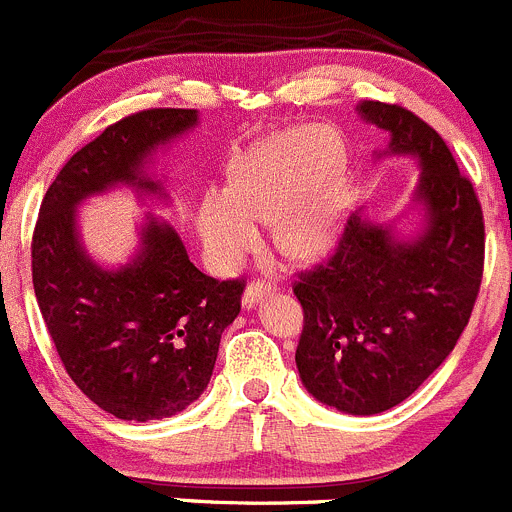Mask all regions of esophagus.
<instances>
[{
  "label": "esophagus",
  "mask_w": 512,
  "mask_h": 512,
  "mask_svg": "<svg viewBox=\"0 0 512 512\" xmlns=\"http://www.w3.org/2000/svg\"><path fill=\"white\" fill-rule=\"evenodd\" d=\"M272 290H275V285L262 283V280H252V283L245 288V293H242V305L252 308L257 300H262L267 293H272Z\"/></svg>",
  "instance_id": "34e87169"
}]
</instances>
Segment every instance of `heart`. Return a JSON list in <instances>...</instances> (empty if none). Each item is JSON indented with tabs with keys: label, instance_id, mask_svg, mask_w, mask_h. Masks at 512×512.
<instances>
[{
	"label": "heart",
	"instance_id": "heart-1",
	"mask_svg": "<svg viewBox=\"0 0 512 512\" xmlns=\"http://www.w3.org/2000/svg\"><path fill=\"white\" fill-rule=\"evenodd\" d=\"M341 141L326 126H300L262 143L237 164L229 189H212L197 214L199 237L219 267L240 265L260 242L257 222H272L275 242L293 257H313L336 240L348 184L331 174Z\"/></svg>",
	"mask_w": 512,
	"mask_h": 512
}]
</instances>
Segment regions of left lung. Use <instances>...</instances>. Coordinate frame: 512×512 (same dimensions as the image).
Here are the masks:
<instances>
[{
  "instance_id": "left-lung-1",
  "label": "left lung",
  "mask_w": 512,
  "mask_h": 512,
  "mask_svg": "<svg viewBox=\"0 0 512 512\" xmlns=\"http://www.w3.org/2000/svg\"><path fill=\"white\" fill-rule=\"evenodd\" d=\"M356 111L389 133L386 156L419 161L412 202L422 207V229L399 237L361 209L348 217L328 262L293 285L305 315L295 364L326 407L369 417L412 396L455 348L480 293L485 222L470 179L432 126L379 100Z\"/></svg>"
}]
</instances>
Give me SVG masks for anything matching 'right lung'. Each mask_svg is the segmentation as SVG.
I'll return each mask as SVG.
<instances>
[{
  "label": "right lung",
  "instance_id": "obj_1",
  "mask_svg": "<svg viewBox=\"0 0 512 512\" xmlns=\"http://www.w3.org/2000/svg\"><path fill=\"white\" fill-rule=\"evenodd\" d=\"M197 123L194 108H151L105 128L55 176L32 234V285L62 366L93 404L126 422L174 417L202 396L245 283L204 275L156 217L141 224L126 265H98L75 212L121 184L166 199L146 166Z\"/></svg>",
  "mask_w": 512,
  "mask_h": 512
}]
</instances>
